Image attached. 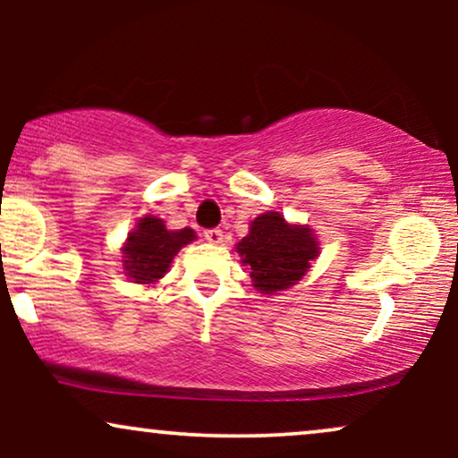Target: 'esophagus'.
<instances>
[{"label": "esophagus", "instance_id": "1", "mask_svg": "<svg viewBox=\"0 0 458 458\" xmlns=\"http://www.w3.org/2000/svg\"><path fill=\"white\" fill-rule=\"evenodd\" d=\"M204 239L208 241V243L213 245H219L224 241V233L219 228H211V230H204Z\"/></svg>", "mask_w": 458, "mask_h": 458}]
</instances>
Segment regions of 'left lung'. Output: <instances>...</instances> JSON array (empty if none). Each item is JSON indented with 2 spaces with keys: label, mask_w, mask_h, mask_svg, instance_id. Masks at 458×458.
I'll list each match as a JSON object with an SVG mask.
<instances>
[{
  "label": "left lung",
  "mask_w": 458,
  "mask_h": 458,
  "mask_svg": "<svg viewBox=\"0 0 458 458\" xmlns=\"http://www.w3.org/2000/svg\"><path fill=\"white\" fill-rule=\"evenodd\" d=\"M241 262L250 267L254 288L265 295L286 291L306 276L320 247L308 225L288 224L280 213H262L250 224V234L236 243Z\"/></svg>",
  "instance_id": "obj_1"
}]
</instances>
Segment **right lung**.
Returning a JSON list of instances; mask_svg holds the SVG:
<instances>
[{"instance_id": "1", "label": "right lung", "mask_w": 458, "mask_h": 458, "mask_svg": "<svg viewBox=\"0 0 458 458\" xmlns=\"http://www.w3.org/2000/svg\"><path fill=\"white\" fill-rule=\"evenodd\" d=\"M193 239L196 233L191 228L167 230L163 219L155 215L140 217L123 247V269L135 284L150 286L165 276L181 247Z\"/></svg>"}]
</instances>
